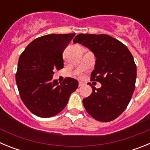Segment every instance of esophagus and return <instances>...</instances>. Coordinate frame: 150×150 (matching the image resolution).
<instances>
[{"label":"esophagus","mask_w":150,"mask_h":150,"mask_svg":"<svg viewBox=\"0 0 150 150\" xmlns=\"http://www.w3.org/2000/svg\"><path fill=\"white\" fill-rule=\"evenodd\" d=\"M84 85H85V83H83V82H79V87L83 86H84Z\"/></svg>","instance_id":"obj_1"}]
</instances>
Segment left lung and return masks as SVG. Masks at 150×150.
<instances>
[{
  "instance_id": "obj_1",
  "label": "left lung",
  "mask_w": 150,
  "mask_h": 150,
  "mask_svg": "<svg viewBox=\"0 0 150 150\" xmlns=\"http://www.w3.org/2000/svg\"><path fill=\"white\" fill-rule=\"evenodd\" d=\"M74 43L93 52L96 61L91 80L102 85L100 88L91 86V94L83 100L85 109L98 121L115 120L126 109L134 91L137 67L132 53L122 42L107 34H79Z\"/></svg>"
}]
</instances>
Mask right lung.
<instances>
[{"label": "right lung", "instance_id": "add662e5", "mask_svg": "<svg viewBox=\"0 0 150 150\" xmlns=\"http://www.w3.org/2000/svg\"><path fill=\"white\" fill-rule=\"evenodd\" d=\"M75 34H52L29 43L21 54L16 81L21 99L28 109L39 117L54 116L63 110L78 81L67 77L52 81L55 70L64 67L62 54Z\"/></svg>", "mask_w": 150, "mask_h": 150}]
</instances>
